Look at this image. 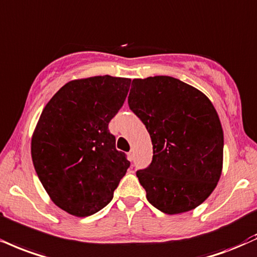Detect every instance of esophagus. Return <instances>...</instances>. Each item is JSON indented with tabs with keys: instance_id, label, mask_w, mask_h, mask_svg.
Returning a JSON list of instances; mask_svg holds the SVG:
<instances>
[{
	"instance_id": "34e87169",
	"label": "esophagus",
	"mask_w": 257,
	"mask_h": 257,
	"mask_svg": "<svg viewBox=\"0 0 257 257\" xmlns=\"http://www.w3.org/2000/svg\"><path fill=\"white\" fill-rule=\"evenodd\" d=\"M134 157H135V154H134V151H131V152L128 153V159L131 160V162H133V160H134Z\"/></svg>"
}]
</instances>
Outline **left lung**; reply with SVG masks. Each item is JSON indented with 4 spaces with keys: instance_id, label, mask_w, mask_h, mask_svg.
I'll return each instance as SVG.
<instances>
[{
    "instance_id": "8db88e82",
    "label": "left lung",
    "mask_w": 257,
    "mask_h": 257,
    "mask_svg": "<svg viewBox=\"0 0 257 257\" xmlns=\"http://www.w3.org/2000/svg\"><path fill=\"white\" fill-rule=\"evenodd\" d=\"M129 107L146 125L153 159L139 170L151 205L166 214L196 208L217 187L224 133L212 101L171 76L134 79Z\"/></svg>"
}]
</instances>
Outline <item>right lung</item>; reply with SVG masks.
I'll return each instance as SVG.
<instances>
[{
  "label": "right lung",
  "mask_w": 257,
  "mask_h": 257,
  "mask_svg": "<svg viewBox=\"0 0 257 257\" xmlns=\"http://www.w3.org/2000/svg\"><path fill=\"white\" fill-rule=\"evenodd\" d=\"M131 81L72 80L43 109L31 140L33 166L52 202L69 214L88 217L104 208L131 165L107 128Z\"/></svg>",
  "instance_id": "add662e5"
}]
</instances>
